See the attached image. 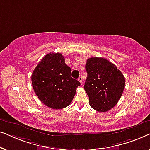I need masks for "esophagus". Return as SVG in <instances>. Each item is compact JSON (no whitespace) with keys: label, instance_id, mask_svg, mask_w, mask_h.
Wrapping results in <instances>:
<instances>
[{"label":"esophagus","instance_id":"esophagus-1","mask_svg":"<svg viewBox=\"0 0 150 150\" xmlns=\"http://www.w3.org/2000/svg\"><path fill=\"white\" fill-rule=\"evenodd\" d=\"M78 81H79L80 83H81V85H82V84H83V78H82L81 76H80L79 79H78Z\"/></svg>","mask_w":150,"mask_h":150}]
</instances>
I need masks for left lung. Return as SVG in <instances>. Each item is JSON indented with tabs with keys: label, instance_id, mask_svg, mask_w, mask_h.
I'll use <instances>...</instances> for the list:
<instances>
[{
	"label": "left lung",
	"instance_id": "obj_1",
	"mask_svg": "<svg viewBox=\"0 0 150 150\" xmlns=\"http://www.w3.org/2000/svg\"><path fill=\"white\" fill-rule=\"evenodd\" d=\"M87 78L85 90L89 104L98 112H106L116 105L124 89V75L113 63L102 57H91L85 65Z\"/></svg>",
	"mask_w": 150,
	"mask_h": 150
}]
</instances>
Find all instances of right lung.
I'll return each mask as SVG.
<instances>
[{
  "mask_svg": "<svg viewBox=\"0 0 150 150\" xmlns=\"http://www.w3.org/2000/svg\"><path fill=\"white\" fill-rule=\"evenodd\" d=\"M32 85L43 104L53 109L67 107L81 85L71 76L70 67L65 64L61 53H48L33 71Z\"/></svg>",
  "mask_w": 150,
  "mask_h": 150,
  "instance_id": "add662e5",
  "label": "right lung"
}]
</instances>
